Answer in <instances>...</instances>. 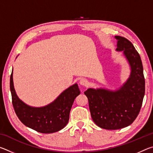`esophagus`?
I'll list each match as a JSON object with an SVG mask.
<instances>
[{
	"instance_id": "obj_1",
	"label": "esophagus",
	"mask_w": 153,
	"mask_h": 153,
	"mask_svg": "<svg viewBox=\"0 0 153 153\" xmlns=\"http://www.w3.org/2000/svg\"><path fill=\"white\" fill-rule=\"evenodd\" d=\"M79 84H81V85H82V86H86V85L88 84L87 79H85V78L81 79V80H80V81H79Z\"/></svg>"
}]
</instances>
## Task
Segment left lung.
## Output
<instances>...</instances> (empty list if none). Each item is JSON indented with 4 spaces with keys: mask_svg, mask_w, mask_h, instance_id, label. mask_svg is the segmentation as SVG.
Masks as SVG:
<instances>
[{
    "mask_svg": "<svg viewBox=\"0 0 153 153\" xmlns=\"http://www.w3.org/2000/svg\"><path fill=\"white\" fill-rule=\"evenodd\" d=\"M117 51L123 54L131 66L130 77L117 91L89 88L84 92L94 122L106 129H119L132 123L140 111L145 93L143 66L139 53L130 41L116 36Z\"/></svg>",
    "mask_w": 153,
    "mask_h": 153,
    "instance_id": "1",
    "label": "left lung"
}]
</instances>
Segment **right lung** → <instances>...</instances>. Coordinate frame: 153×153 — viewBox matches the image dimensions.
<instances>
[{
	"label": "right lung",
	"instance_id": "add662e5",
	"mask_svg": "<svg viewBox=\"0 0 153 153\" xmlns=\"http://www.w3.org/2000/svg\"><path fill=\"white\" fill-rule=\"evenodd\" d=\"M10 89L12 104L19 120L25 126L43 134L56 132L67 125L75 98L80 94L76 84L61 93L51 104L40 108L31 107L17 97L13 82V71L10 77Z\"/></svg>",
	"mask_w": 153,
	"mask_h": 153
}]
</instances>
